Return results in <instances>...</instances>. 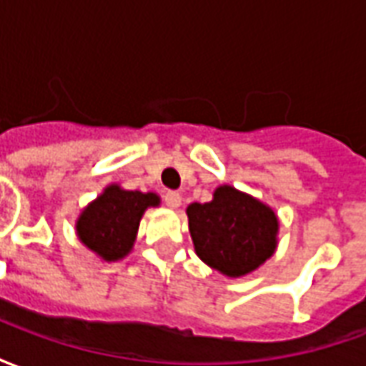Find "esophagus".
Listing matches in <instances>:
<instances>
[{"instance_id":"34e87169","label":"esophagus","mask_w":366,"mask_h":366,"mask_svg":"<svg viewBox=\"0 0 366 366\" xmlns=\"http://www.w3.org/2000/svg\"><path fill=\"white\" fill-rule=\"evenodd\" d=\"M164 202H167L168 207H178L182 204V196H180L178 192L168 190L167 194H164Z\"/></svg>"}]
</instances>
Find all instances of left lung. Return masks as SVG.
<instances>
[{"label": "left lung", "mask_w": 366, "mask_h": 366, "mask_svg": "<svg viewBox=\"0 0 366 366\" xmlns=\"http://www.w3.org/2000/svg\"><path fill=\"white\" fill-rule=\"evenodd\" d=\"M186 214L198 257L223 274L253 272L274 253V212L231 186H219L212 202L192 204Z\"/></svg>", "instance_id": "8db88e82"}]
</instances>
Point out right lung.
<instances>
[{"label":"right lung","instance_id":"obj_1","mask_svg":"<svg viewBox=\"0 0 366 366\" xmlns=\"http://www.w3.org/2000/svg\"><path fill=\"white\" fill-rule=\"evenodd\" d=\"M149 206H159L157 194L109 186L78 219V237L104 261H117L131 251L139 222Z\"/></svg>","mask_w":366,"mask_h":366}]
</instances>
